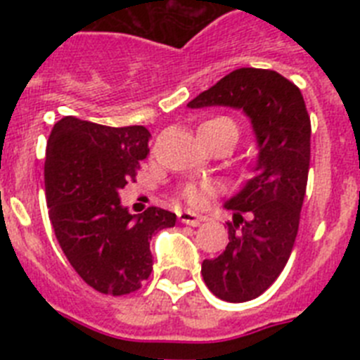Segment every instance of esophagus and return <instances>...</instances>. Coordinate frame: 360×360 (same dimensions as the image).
<instances>
[{"label":"esophagus","mask_w":360,"mask_h":360,"mask_svg":"<svg viewBox=\"0 0 360 360\" xmlns=\"http://www.w3.org/2000/svg\"><path fill=\"white\" fill-rule=\"evenodd\" d=\"M178 219H180L182 224L191 225V227H198L200 224H203V221H205V218H203V216H198V214H195V212H191V211L178 212Z\"/></svg>","instance_id":"esophagus-1"}]
</instances>
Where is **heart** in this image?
Masks as SVG:
<instances>
[{"mask_svg": "<svg viewBox=\"0 0 360 360\" xmlns=\"http://www.w3.org/2000/svg\"><path fill=\"white\" fill-rule=\"evenodd\" d=\"M209 122L225 124V126H229V129H231V135H232V141H234V144H236L240 131H238V126L232 122L231 119H227V117H218V119H212V120H209ZM216 193H218V187H216L214 184L191 182V184H187V186L182 187V191H180V198H182L184 202H186L187 205H191L193 209H205L209 203H211V200L216 196Z\"/></svg>", "mask_w": 360, "mask_h": 360, "instance_id": "1", "label": "heart"}]
</instances>
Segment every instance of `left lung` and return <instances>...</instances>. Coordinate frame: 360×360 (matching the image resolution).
Returning <instances> with one entry per match:
<instances>
[{"label": "left lung", "mask_w": 360, "mask_h": 360, "mask_svg": "<svg viewBox=\"0 0 360 360\" xmlns=\"http://www.w3.org/2000/svg\"><path fill=\"white\" fill-rule=\"evenodd\" d=\"M187 106H231L252 122L256 174L225 203L234 211L225 250L202 263L216 297L245 303L279 278L294 249L310 169V115L294 82L262 68L234 70Z\"/></svg>", "instance_id": "1"}]
</instances>
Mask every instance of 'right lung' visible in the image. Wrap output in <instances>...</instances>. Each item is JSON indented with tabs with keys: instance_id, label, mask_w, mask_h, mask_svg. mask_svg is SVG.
<instances>
[{
	"instance_id": "obj_1",
	"label": "right lung",
	"mask_w": 360,
	"mask_h": 360,
	"mask_svg": "<svg viewBox=\"0 0 360 360\" xmlns=\"http://www.w3.org/2000/svg\"><path fill=\"white\" fill-rule=\"evenodd\" d=\"M144 126L111 128L65 117L46 144L44 193L56 238L82 281L101 294L139 290L153 270L149 240L176 214L148 207L129 214L119 193L149 153Z\"/></svg>"
}]
</instances>
